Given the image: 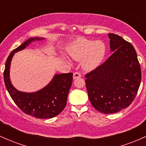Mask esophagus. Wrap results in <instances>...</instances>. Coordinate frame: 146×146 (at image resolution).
Listing matches in <instances>:
<instances>
[{"label": "esophagus", "mask_w": 146, "mask_h": 146, "mask_svg": "<svg viewBox=\"0 0 146 146\" xmlns=\"http://www.w3.org/2000/svg\"><path fill=\"white\" fill-rule=\"evenodd\" d=\"M81 76H82L81 73H80V72H78V71L75 72V73H73V79H76V78H80Z\"/></svg>", "instance_id": "1"}]
</instances>
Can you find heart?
Listing matches in <instances>:
<instances>
[{"label": "heart", "mask_w": 146, "mask_h": 146, "mask_svg": "<svg viewBox=\"0 0 146 146\" xmlns=\"http://www.w3.org/2000/svg\"><path fill=\"white\" fill-rule=\"evenodd\" d=\"M68 51L71 58L75 60L84 59V69L92 71L98 67L104 58L106 47L102 41L95 42L80 38L70 46Z\"/></svg>", "instance_id": "heart-1"}]
</instances>
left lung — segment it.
Here are the masks:
<instances>
[{"instance_id": "left-lung-1", "label": "left lung", "mask_w": 146, "mask_h": 146, "mask_svg": "<svg viewBox=\"0 0 146 146\" xmlns=\"http://www.w3.org/2000/svg\"><path fill=\"white\" fill-rule=\"evenodd\" d=\"M108 36L113 54L85 75L90 103L105 114L117 113L131 104L141 80L140 64L131 43L114 33Z\"/></svg>"}]
</instances>
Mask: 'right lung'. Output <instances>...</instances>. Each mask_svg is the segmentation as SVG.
<instances>
[{
  "mask_svg": "<svg viewBox=\"0 0 146 146\" xmlns=\"http://www.w3.org/2000/svg\"><path fill=\"white\" fill-rule=\"evenodd\" d=\"M30 38L13 50L8 56L4 70V82L13 101L18 108L27 115L40 119H49L57 116L65 108L68 92L73 82V73L56 74L46 87L35 93H23L13 86L9 79V68L14 53L24 49L36 40Z\"/></svg>",
  "mask_w": 146,
  "mask_h": 146,
  "instance_id": "obj_1",
  "label": "right lung"
}]
</instances>
